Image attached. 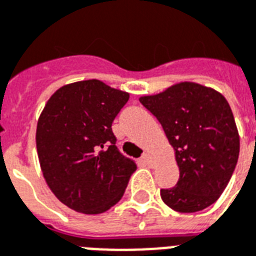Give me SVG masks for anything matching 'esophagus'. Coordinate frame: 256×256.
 Listing matches in <instances>:
<instances>
[{"mask_svg": "<svg viewBox=\"0 0 256 256\" xmlns=\"http://www.w3.org/2000/svg\"><path fill=\"white\" fill-rule=\"evenodd\" d=\"M142 163L150 164V162H152V156H150V154H144V155L142 156Z\"/></svg>", "mask_w": 256, "mask_h": 256, "instance_id": "1", "label": "esophagus"}]
</instances>
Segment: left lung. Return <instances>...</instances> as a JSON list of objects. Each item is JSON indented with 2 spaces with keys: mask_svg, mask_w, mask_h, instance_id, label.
Returning <instances> with one entry per match:
<instances>
[{
  "mask_svg": "<svg viewBox=\"0 0 256 256\" xmlns=\"http://www.w3.org/2000/svg\"><path fill=\"white\" fill-rule=\"evenodd\" d=\"M138 100L163 126L180 171L175 187L160 191L163 202L184 214L210 207L227 187L240 146L224 96L184 81Z\"/></svg>",
  "mask_w": 256,
  "mask_h": 256,
  "instance_id": "8db88e82",
  "label": "left lung"
}]
</instances>
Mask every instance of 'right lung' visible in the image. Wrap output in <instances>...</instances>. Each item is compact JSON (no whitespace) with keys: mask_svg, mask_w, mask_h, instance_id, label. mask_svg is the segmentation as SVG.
<instances>
[{"mask_svg":"<svg viewBox=\"0 0 256 256\" xmlns=\"http://www.w3.org/2000/svg\"><path fill=\"white\" fill-rule=\"evenodd\" d=\"M128 98L130 93L100 80L77 81L57 89L40 114L36 144L44 179L57 199L77 212L108 211L136 171L112 132Z\"/></svg>","mask_w":256,"mask_h":256,"instance_id":"add662e5","label":"right lung"}]
</instances>
